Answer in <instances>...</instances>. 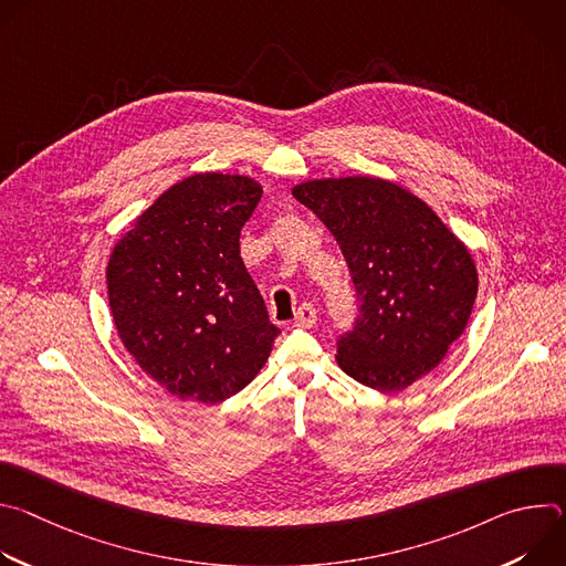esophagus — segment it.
Segmentation results:
<instances>
[{
  "label": "esophagus",
  "mask_w": 566,
  "mask_h": 566,
  "mask_svg": "<svg viewBox=\"0 0 566 566\" xmlns=\"http://www.w3.org/2000/svg\"><path fill=\"white\" fill-rule=\"evenodd\" d=\"M317 319V313H315V306L313 304H302L295 313V327L300 329H311L315 325Z\"/></svg>",
  "instance_id": "esophagus-1"
}]
</instances>
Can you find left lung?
I'll list each match as a JSON object with an SVG mask.
<instances>
[{
	"mask_svg": "<svg viewBox=\"0 0 566 566\" xmlns=\"http://www.w3.org/2000/svg\"><path fill=\"white\" fill-rule=\"evenodd\" d=\"M291 192L332 230L358 293L340 369L385 394L430 374L472 313L479 277L468 247L423 199L380 177L313 179Z\"/></svg>",
	"mask_w": 566,
	"mask_h": 566,
	"instance_id": "1",
	"label": "left lung"
}]
</instances>
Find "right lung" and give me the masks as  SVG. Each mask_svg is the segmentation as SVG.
I'll return each mask as SVG.
<instances>
[{
  "instance_id": "add662e5",
  "label": "right lung",
  "mask_w": 566,
  "mask_h": 566,
  "mask_svg": "<svg viewBox=\"0 0 566 566\" xmlns=\"http://www.w3.org/2000/svg\"><path fill=\"white\" fill-rule=\"evenodd\" d=\"M260 199V181L247 175H190L160 192L109 255L118 338L181 400L212 406L244 389L280 334L239 255Z\"/></svg>"
}]
</instances>
